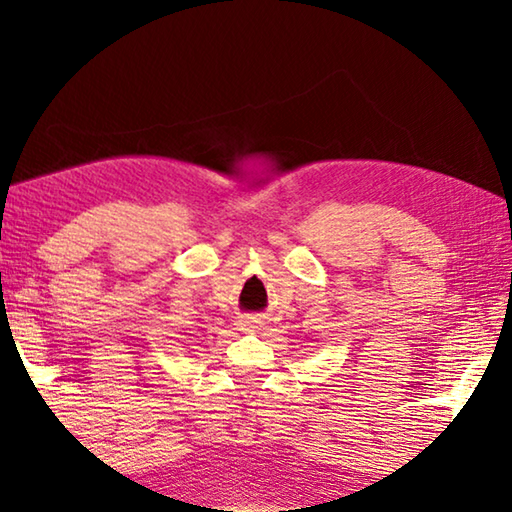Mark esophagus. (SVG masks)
I'll use <instances>...</instances> for the list:
<instances>
[{
    "label": "esophagus",
    "mask_w": 512,
    "mask_h": 512,
    "mask_svg": "<svg viewBox=\"0 0 512 512\" xmlns=\"http://www.w3.org/2000/svg\"><path fill=\"white\" fill-rule=\"evenodd\" d=\"M259 323H262V321H259L257 317H246V319L242 321V325H244L246 330H257V328H259Z\"/></svg>",
    "instance_id": "34e87169"
}]
</instances>
